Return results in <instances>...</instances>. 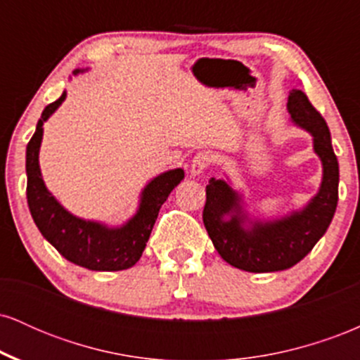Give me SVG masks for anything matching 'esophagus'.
<instances>
[{
  "label": "esophagus",
  "mask_w": 360,
  "mask_h": 360,
  "mask_svg": "<svg viewBox=\"0 0 360 360\" xmlns=\"http://www.w3.org/2000/svg\"><path fill=\"white\" fill-rule=\"evenodd\" d=\"M212 162H213V154H210V152H200V154L194 155L191 162V174L193 176L203 174L205 169L212 166Z\"/></svg>",
  "instance_id": "34e87169"
}]
</instances>
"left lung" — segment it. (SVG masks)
Segmentation results:
<instances>
[{
    "mask_svg": "<svg viewBox=\"0 0 360 360\" xmlns=\"http://www.w3.org/2000/svg\"><path fill=\"white\" fill-rule=\"evenodd\" d=\"M288 113L292 125L308 131L321 162L315 196L298 210L279 217L250 212L245 196L232 181L212 179L206 186L203 223L225 262L247 272H276L296 266L311 252L332 223L338 201V160L326 122L301 89H291Z\"/></svg>",
    "mask_w": 360,
    "mask_h": 360,
    "instance_id": "left-lung-1",
    "label": "left lung"
}]
</instances>
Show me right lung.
I'll use <instances>...</instances> for the list:
<instances>
[{
	"instance_id": "1",
	"label": "right lung",
	"mask_w": 360,
	"mask_h": 360,
	"mask_svg": "<svg viewBox=\"0 0 360 360\" xmlns=\"http://www.w3.org/2000/svg\"><path fill=\"white\" fill-rule=\"evenodd\" d=\"M88 69H76L74 76ZM68 93L45 106L37 123L34 137L27 146V201L37 229L57 252L77 266L89 271H123L135 266L142 257L160 206L172 189L184 179L181 167L169 169L152 177L143 186L137 212L122 225L84 220L65 210L49 191L40 171L39 154L44 139V123L64 103Z\"/></svg>"
}]
</instances>
